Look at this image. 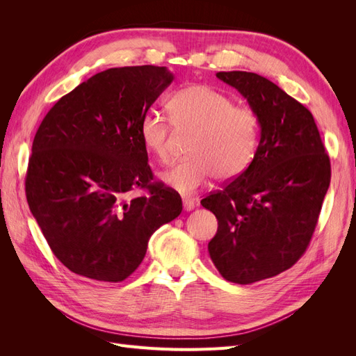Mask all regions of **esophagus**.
Instances as JSON below:
<instances>
[{"mask_svg": "<svg viewBox=\"0 0 356 356\" xmlns=\"http://www.w3.org/2000/svg\"><path fill=\"white\" fill-rule=\"evenodd\" d=\"M182 207H184V211L190 212V211H193V209L196 208V203H195V200H193V199H184V200H182Z\"/></svg>", "mask_w": 356, "mask_h": 356, "instance_id": "34e87169", "label": "esophagus"}]
</instances>
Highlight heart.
I'll return each instance as SVG.
<instances>
[{"label": "heart", "mask_w": 356, "mask_h": 356, "mask_svg": "<svg viewBox=\"0 0 356 356\" xmlns=\"http://www.w3.org/2000/svg\"><path fill=\"white\" fill-rule=\"evenodd\" d=\"M172 121L178 129H191L187 154L160 174L163 184L181 195H191L215 175L225 181L241 175L251 163L258 143V118L248 106L233 105L232 98L204 84H193L170 95ZM170 120L148 111L139 122L144 147L159 160L169 159Z\"/></svg>", "instance_id": "b5f03b06"}]
</instances>
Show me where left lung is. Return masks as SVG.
I'll list each match as a JSON object with an SVG mask.
<instances>
[{
	"label": "left lung",
	"instance_id": "left-lung-1",
	"mask_svg": "<svg viewBox=\"0 0 356 356\" xmlns=\"http://www.w3.org/2000/svg\"><path fill=\"white\" fill-rule=\"evenodd\" d=\"M217 77L250 104L260 143L242 174L202 199L218 220L211 260L229 282L248 285L297 263L315 232L331 179L330 157L305 105L246 71Z\"/></svg>",
	"mask_w": 356,
	"mask_h": 356
}]
</instances>
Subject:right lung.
I'll return each instance as SVG.
<instances>
[{
    "instance_id": "add662e5",
    "label": "right lung",
    "mask_w": 356,
    "mask_h": 356,
    "mask_svg": "<svg viewBox=\"0 0 356 356\" xmlns=\"http://www.w3.org/2000/svg\"><path fill=\"white\" fill-rule=\"evenodd\" d=\"M174 74L110 68L62 96L32 143L25 191L58 260L101 282H122L143 263L152 234L182 211L178 193L152 182L139 122ZM135 188L148 197L125 200Z\"/></svg>"
}]
</instances>
